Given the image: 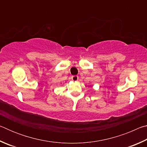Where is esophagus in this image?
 <instances>
[{
	"mask_svg": "<svg viewBox=\"0 0 147 147\" xmlns=\"http://www.w3.org/2000/svg\"><path fill=\"white\" fill-rule=\"evenodd\" d=\"M71 78L73 81H77L78 80V76L77 75H74V76H72Z\"/></svg>",
	"mask_w": 147,
	"mask_h": 147,
	"instance_id": "34e87169",
	"label": "esophagus"
}]
</instances>
